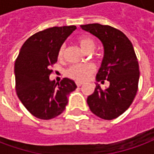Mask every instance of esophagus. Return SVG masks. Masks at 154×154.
Segmentation results:
<instances>
[{
  "label": "esophagus",
  "mask_w": 154,
  "mask_h": 154,
  "mask_svg": "<svg viewBox=\"0 0 154 154\" xmlns=\"http://www.w3.org/2000/svg\"><path fill=\"white\" fill-rule=\"evenodd\" d=\"M76 85H77L78 87H80L81 85H83V83H82V82H76Z\"/></svg>",
  "instance_id": "1"
}]
</instances>
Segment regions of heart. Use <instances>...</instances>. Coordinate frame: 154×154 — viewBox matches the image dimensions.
<instances>
[{"label": "heart", "instance_id": "heart-1", "mask_svg": "<svg viewBox=\"0 0 154 154\" xmlns=\"http://www.w3.org/2000/svg\"><path fill=\"white\" fill-rule=\"evenodd\" d=\"M78 43L80 48L86 52H92L95 48V42L89 37H82L78 39ZM65 53V45H61L58 51V58L62 59ZM95 68L91 64L75 65L69 67L66 71L68 77L75 81L83 82L87 80L88 77L94 72Z\"/></svg>", "mask_w": 154, "mask_h": 154}]
</instances>
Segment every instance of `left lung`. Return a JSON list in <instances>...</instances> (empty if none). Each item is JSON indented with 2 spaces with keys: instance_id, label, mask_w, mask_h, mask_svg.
I'll return each mask as SVG.
<instances>
[{
  "instance_id": "obj_1",
  "label": "left lung",
  "mask_w": 154,
  "mask_h": 154,
  "mask_svg": "<svg viewBox=\"0 0 154 154\" xmlns=\"http://www.w3.org/2000/svg\"><path fill=\"white\" fill-rule=\"evenodd\" d=\"M80 27L102 42L104 57L96 80L110 83L104 89L96 83L87 103L97 116L112 120L130 107L138 91L140 69L133 45L122 31L109 25L89 23Z\"/></svg>"
}]
</instances>
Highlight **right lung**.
Returning a JSON list of instances; mask_svg holds the SVG:
<instances>
[{
    "mask_svg": "<svg viewBox=\"0 0 154 154\" xmlns=\"http://www.w3.org/2000/svg\"><path fill=\"white\" fill-rule=\"evenodd\" d=\"M76 26L52 27L27 39L14 63L15 89L29 112L42 120L55 118L63 112L67 96L77 88L72 79L51 81V66L57 61L58 51Z\"/></svg>",
    "mask_w": 154,
    "mask_h": 154,
    "instance_id": "right-lung-1",
    "label": "right lung"
}]
</instances>
